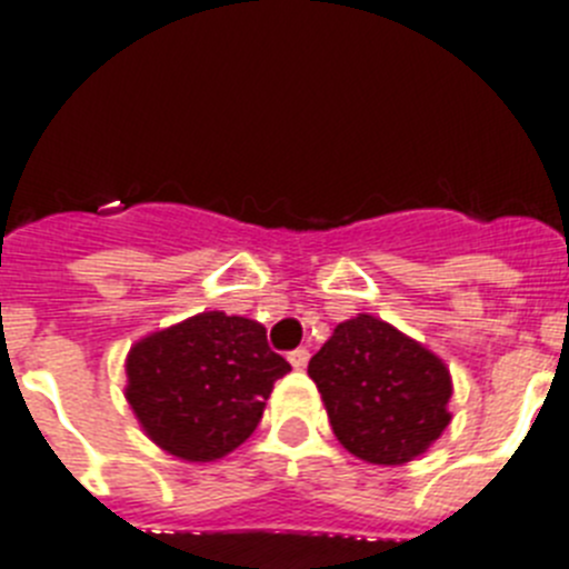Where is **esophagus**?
Returning a JSON list of instances; mask_svg holds the SVG:
<instances>
[{"instance_id":"obj_1","label":"esophagus","mask_w":569,"mask_h":569,"mask_svg":"<svg viewBox=\"0 0 569 569\" xmlns=\"http://www.w3.org/2000/svg\"><path fill=\"white\" fill-rule=\"evenodd\" d=\"M288 361L296 367V370H301V367H308L310 353H308V350H305V347H296L293 353H288Z\"/></svg>"}]
</instances>
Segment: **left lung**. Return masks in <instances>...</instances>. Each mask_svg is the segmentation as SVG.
Listing matches in <instances>:
<instances>
[{
  "label": "left lung",
  "instance_id": "obj_1",
  "mask_svg": "<svg viewBox=\"0 0 569 569\" xmlns=\"http://www.w3.org/2000/svg\"><path fill=\"white\" fill-rule=\"evenodd\" d=\"M308 373L336 439L370 465H407L450 425L453 381L445 361L376 316L336 325Z\"/></svg>",
  "mask_w": 569,
  "mask_h": 569
}]
</instances>
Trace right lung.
Returning a JSON list of instances; mask_svg holds the SVG:
<instances>
[{"mask_svg":"<svg viewBox=\"0 0 569 569\" xmlns=\"http://www.w3.org/2000/svg\"><path fill=\"white\" fill-rule=\"evenodd\" d=\"M124 370L148 439L176 459L216 461L250 439L290 365L259 321L208 310L136 341Z\"/></svg>","mask_w":569,"mask_h":569,"instance_id":"right-lung-1","label":"right lung"}]
</instances>
